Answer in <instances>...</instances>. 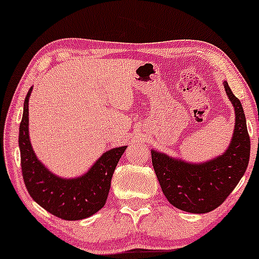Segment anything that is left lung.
I'll use <instances>...</instances> for the list:
<instances>
[{"label": "left lung", "mask_w": 259, "mask_h": 259, "mask_svg": "<svg viewBox=\"0 0 259 259\" xmlns=\"http://www.w3.org/2000/svg\"><path fill=\"white\" fill-rule=\"evenodd\" d=\"M226 95L235 111V126L226 150L203 162H190L152 149V162L161 191L174 207L187 213L204 214L228 198L249 160V136L240 100L224 80Z\"/></svg>", "instance_id": "left-lung-1"}]
</instances>
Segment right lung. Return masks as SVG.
<instances>
[{"label":"right lung","mask_w":259,"mask_h":259,"mask_svg":"<svg viewBox=\"0 0 259 259\" xmlns=\"http://www.w3.org/2000/svg\"><path fill=\"white\" fill-rule=\"evenodd\" d=\"M29 89L19 126V150L23 179L29 194L40 207L63 220H82L105 205L112 174L127 145L105 152L78 177H60L36 156L29 137Z\"/></svg>","instance_id":"1"}]
</instances>
